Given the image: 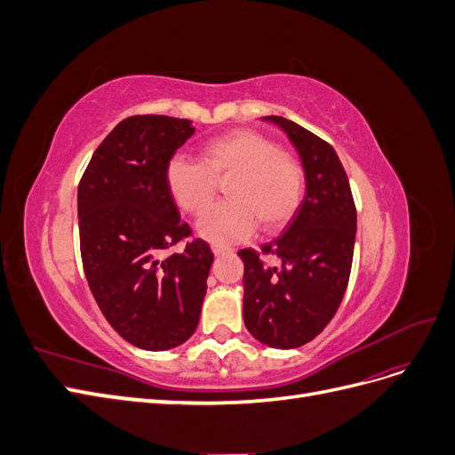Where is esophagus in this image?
<instances>
[{
  "label": "esophagus",
  "mask_w": 455,
  "mask_h": 455,
  "mask_svg": "<svg viewBox=\"0 0 455 455\" xmlns=\"http://www.w3.org/2000/svg\"><path fill=\"white\" fill-rule=\"evenodd\" d=\"M212 252H214V256H222V254L231 252V249H228V246H222V244H212Z\"/></svg>",
  "instance_id": "34e87169"
}]
</instances>
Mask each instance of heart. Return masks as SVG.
<instances>
[{"label": "heart", "instance_id": "1", "mask_svg": "<svg viewBox=\"0 0 455 455\" xmlns=\"http://www.w3.org/2000/svg\"><path fill=\"white\" fill-rule=\"evenodd\" d=\"M203 163L174 157L167 164V188L174 203L188 214H201L226 186L229 201L204 212L197 233L214 244L246 239L259 222L261 229H283L304 199L306 178L299 164L283 148L251 129H235L204 142Z\"/></svg>", "mask_w": 455, "mask_h": 455}]
</instances>
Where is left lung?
<instances>
[{
	"mask_svg": "<svg viewBox=\"0 0 455 455\" xmlns=\"http://www.w3.org/2000/svg\"><path fill=\"white\" fill-rule=\"evenodd\" d=\"M279 125L301 159L306 197L277 239L261 246L277 266L244 249L243 316L249 332L275 349H294L319 336L346 294L356 235V211L336 149L281 116Z\"/></svg>",
	"mask_w": 455,
	"mask_h": 455,
	"instance_id": "8db88e82",
	"label": "left lung"
}]
</instances>
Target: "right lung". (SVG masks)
<instances>
[{
    "instance_id": "1",
    "label": "right lung",
    "mask_w": 455,
    "mask_h": 455,
    "mask_svg": "<svg viewBox=\"0 0 455 455\" xmlns=\"http://www.w3.org/2000/svg\"><path fill=\"white\" fill-rule=\"evenodd\" d=\"M189 119L134 116L96 148L77 188L81 258L106 321L132 346L167 351L194 336L214 254L189 235L167 188V164Z\"/></svg>"
}]
</instances>
